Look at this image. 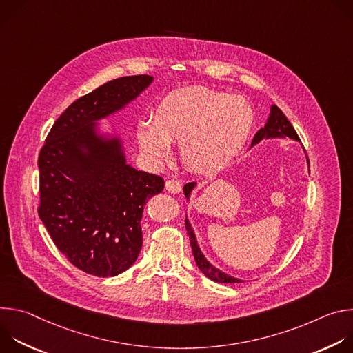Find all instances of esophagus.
<instances>
[{
  "label": "esophagus",
  "instance_id": "esophagus-1",
  "mask_svg": "<svg viewBox=\"0 0 353 353\" xmlns=\"http://www.w3.org/2000/svg\"><path fill=\"white\" fill-rule=\"evenodd\" d=\"M166 190H168L169 192L179 194V192L181 191V184H180L177 180L170 179V180H168V181H166Z\"/></svg>",
  "mask_w": 353,
  "mask_h": 353
}]
</instances>
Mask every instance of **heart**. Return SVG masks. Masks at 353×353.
Segmentation results:
<instances>
[{"label": "heart", "instance_id": "obj_1", "mask_svg": "<svg viewBox=\"0 0 353 353\" xmlns=\"http://www.w3.org/2000/svg\"><path fill=\"white\" fill-rule=\"evenodd\" d=\"M253 121V110L244 99L194 86L165 96L154 120L139 121L137 139L154 162L169 157L170 142H180L184 165L194 173L211 174L240 152Z\"/></svg>", "mask_w": 353, "mask_h": 353}]
</instances>
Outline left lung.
Masks as SVG:
<instances>
[{"label":"left lung","instance_id":"obj_1","mask_svg":"<svg viewBox=\"0 0 353 353\" xmlns=\"http://www.w3.org/2000/svg\"><path fill=\"white\" fill-rule=\"evenodd\" d=\"M285 137H288L290 139H294V141H300L299 135L296 134L294 128L292 127V124L289 123L286 116L282 113V110L278 106L272 105L271 112H270V117H268L265 125L261 130H259V132L254 135L251 145H256V143L261 142L263 139H268V138H285ZM307 163H309V159H307ZM195 185H196V183H187L184 185L183 191H184V195H185L187 201L190 199L191 192L195 188ZM185 229H187V233L190 236V244H191V248H192L194 260H195L198 268L201 270V272H203L205 276H208L210 279H212L215 282H221V283H240V282H244L243 279L234 278V276L221 271L219 268L212 265L205 259V256L203 254V251H201V248L198 245L194 229H192V226H191V223L188 222L187 218H185Z\"/></svg>","mask_w":353,"mask_h":353}]
</instances>
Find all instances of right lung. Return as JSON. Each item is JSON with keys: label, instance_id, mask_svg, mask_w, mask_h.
<instances>
[{"label": "right lung", "instance_id": "1", "mask_svg": "<svg viewBox=\"0 0 353 353\" xmlns=\"http://www.w3.org/2000/svg\"><path fill=\"white\" fill-rule=\"evenodd\" d=\"M152 81L123 77L79 97L57 119L39 154V216L68 261L94 276H116L135 263L143 207L165 187L161 176L127 163L120 137L97 127Z\"/></svg>", "mask_w": 353, "mask_h": 353}]
</instances>
